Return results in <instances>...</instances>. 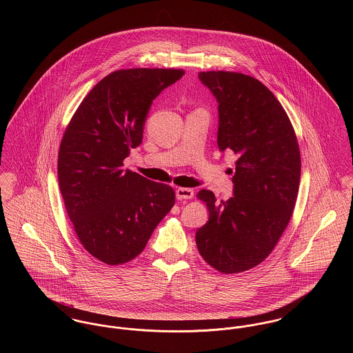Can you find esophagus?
<instances>
[{
    "mask_svg": "<svg viewBox=\"0 0 353 353\" xmlns=\"http://www.w3.org/2000/svg\"><path fill=\"white\" fill-rule=\"evenodd\" d=\"M175 196H176V199H178V200H190V199H193V196H194V192H193L192 189L179 188V189H176V192H175Z\"/></svg>",
    "mask_w": 353,
    "mask_h": 353,
    "instance_id": "34e87169",
    "label": "esophagus"
}]
</instances>
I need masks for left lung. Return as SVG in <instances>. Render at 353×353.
Segmentation results:
<instances>
[{
	"label": "left lung",
	"mask_w": 353,
	"mask_h": 353,
	"mask_svg": "<svg viewBox=\"0 0 353 353\" xmlns=\"http://www.w3.org/2000/svg\"><path fill=\"white\" fill-rule=\"evenodd\" d=\"M199 79L219 104L217 145L238 159L231 199L217 202L210 190L197 196L209 220L196 243L216 270L241 273L272 252L291 220L301 152L287 112L262 83L234 72H200Z\"/></svg>",
	"instance_id": "1"
}]
</instances>
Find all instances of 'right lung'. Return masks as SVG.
Returning <instances> with one entry per match:
<instances>
[{"instance_id":"obj_1","label":"right lung","mask_w":353,"mask_h":353,"mask_svg":"<svg viewBox=\"0 0 353 353\" xmlns=\"http://www.w3.org/2000/svg\"><path fill=\"white\" fill-rule=\"evenodd\" d=\"M179 69H126L101 80L69 122L58 153V183L84 249L107 265L136 258L175 203L172 188L123 170L143 143L147 117Z\"/></svg>"}]
</instances>
